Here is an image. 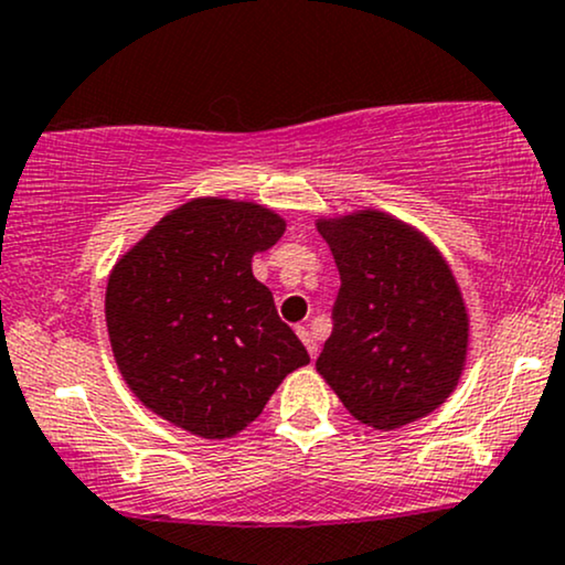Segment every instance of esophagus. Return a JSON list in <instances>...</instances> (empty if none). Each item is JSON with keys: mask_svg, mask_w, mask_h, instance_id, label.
Masks as SVG:
<instances>
[{"mask_svg": "<svg viewBox=\"0 0 565 565\" xmlns=\"http://www.w3.org/2000/svg\"><path fill=\"white\" fill-rule=\"evenodd\" d=\"M296 333H298V338H301V341H303V347H307V351H309L311 360H315V356H317V349H320V347H317V341H315V335H311V330H309V328H303V324H298Z\"/></svg>", "mask_w": 565, "mask_h": 565, "instance_id": "34e87169", "label": "esophagus"}]
</instances>
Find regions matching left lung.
<instances>
[{
  "label": "left lung",
  "mask_w": 565,
  "mask_h": 565,
  "mask_svg": "<svg viewBox=\"0 0 565 565\" xmlns=\"http://www.w3.org/2000/svg\"><path fill=\"white\" fill-rule=\"evenodd\" d=\"M341 288L317 370L356 420L394 430L452 394L468 315L452 269L420 232L381 211L317 222Z\"/></svg>",
  "instance_id": "8db88e82"
}]
</instances>
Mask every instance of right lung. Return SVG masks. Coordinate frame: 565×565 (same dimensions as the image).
I'll return each mask as SVG.
<instances>
[{"label": "right lung", "instance_id": "right-lung-1", "mask_svg": "<svg viewBox=\"0 0 565 565\" xmlns=\"http://www.w3.org/2000/svg\"><path fill=\"white\" fill-rule=\"evenodd\" d=\"M282 232L262 205L198 198L116 264L105 320L118 370L145 407L203 439H227L309 362L250 271L254 254Z\"/></svg>", "mask_w": 565, "mask_h": 565}]
</instances>
